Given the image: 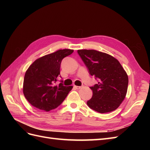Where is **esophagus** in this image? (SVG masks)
I'll list each match as a JSON object with an SVG mask.
<instances>
[{"mask_svg":"<svg viewBox=\"0 0 150 150\" xmlns=\"http://www.w3.org/2000/svg\"><path fill=\"white\" fill-rule=\"evenodd\" d=\"M74 87L76 89H80L81 88V86H74Z\"/></svg>","mask_w":150,"mask_h":150,"instance_id":"34e87169","label":"esophagus"}]
</instances>
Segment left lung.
Returning a JSON list of instances; mask_svg holds the SVG:
<instances>
[{
  "mask_svg": "<svg viewBox=\"0 0 150 150\" xmlns=\"http://www.w3.org/2000/svg\"><path fill=\"white\" fill-rule=\"evenodd\" d=\"M89 74L98 79L90 87L93 96L87 102L92 110L100 113L114 111L126 97L128 76L120 62L114 57L96 50H78Z\"/></svg>",
  "mask_w": 150,
  "mask_h": 150,
  "instance_id": "1",
  "label": "left lung"
}]
</instances>
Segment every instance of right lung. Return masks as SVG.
<instances>
[{
	"label": "right lung",
	"mask_w": 150,
	"mask_h": 150,
	"mask_svg": "<svg viewBox=\"0 0 150 150\" xmlns=\"http://www.w3.org/2000/svg\"><path fill=\"white\" fill-rule=\"evenodd\" d=\"M73 51L67 49L58 50L38 59L29 67L24 76L23 93L32 106L49 111L64 100L72 86L55 83L60 74L62 60Z\"/></svg>",
	"instance_id": "obj_1"
}]
</instances>
